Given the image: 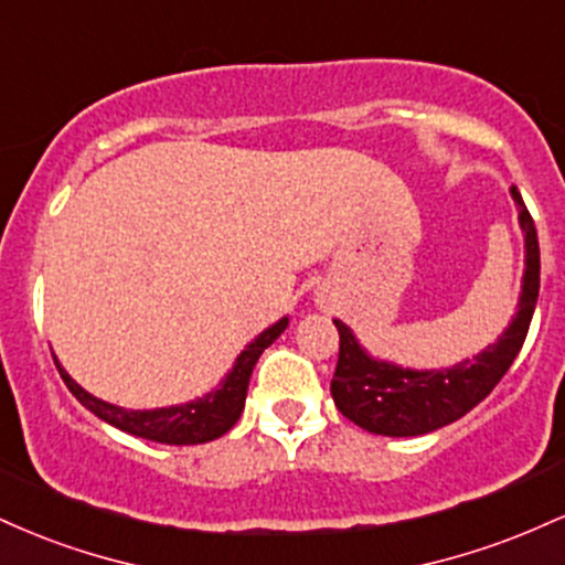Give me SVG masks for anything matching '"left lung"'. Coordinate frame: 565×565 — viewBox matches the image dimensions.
<instances>
[{"label":"left lung","instance_id":"8db88e82","mask_svg":"<svg viewBox=\"0 0 565 565\" xmlns=\"http://www.w3.org/2000/svg\"><path fill=\"white\" fill-rule=\"evenodd\" d=\"M523 231V278L518 308L494 345H486L472 359L444 369H412L372 355L345 321L334 319L340 332V359L332 380L337 408L374 436L414 438L457 423L478 406L504 377L529 334L536 297H540V238L534 220L518 188H510Z\"/></svg>","mask_w":565,"mask_h":565}]
</instances>
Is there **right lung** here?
<instances>
[{"label": "right lung", "mask_w": 565, "mask_h": 565, "mask_svg": "<svg viewBox=\"0 0 565 565\" xmlns=\"http://www.w3.org/2000/svg\"><path fill=\"white\" fill-rule=\"evenodd\" d=\"M289 327V316L270 323L268 329H263L260 334L252 342H246V348L236 355L233 366L228 369L217 387H212L210 393L199 395V398L185 401V404H172V406H157V408H125L108 404V401L97 398V395L87 393L76 382L66 369L61 366L57 355L53 353L57 372H61L63 382L68 385V391L76 395V401L84 408L95 414L103 423L114 425L116 430L129 433V436H138L146 440H157V444L167 446H196V444H210L220 436L231 430L238 423L244 412L246 401V387H249L252 369H255L257 359L263 355V350L270 342L281 337L284 329Z\"/></svg>", "instance_id": "1"}]
</instances>
